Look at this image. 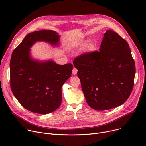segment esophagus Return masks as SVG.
Masks as SVG:
<instances>
[{
    "mask_svg": "<svg viewBox=\"0 0 146 146\" xmlns=\"http://www.w3.org/2000/svg\"><path fill=\"white\" fill-rule=\"evenodd\" d=\"M77 69H76V68H74L73 69V71H72V73L73 74H77Z\"/></svg>",
    "mask_w": 146,
    "mask_h": 146,
    "instance_id": "esophagus-1",
    "label": "esophagus"
}]
</instances>
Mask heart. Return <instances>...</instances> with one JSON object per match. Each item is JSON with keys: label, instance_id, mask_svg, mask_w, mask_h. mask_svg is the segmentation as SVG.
Here are the masks:
<instances>
[{"label": "heart", "instance_id": "obj_1", "mask_svg": "<svg viewBox=\"0 0 146 146\" xmlns=\"http://www.w3.org/2000/svg\"><path fill=\"white\" fill-rule=\"evenodd\" d=\"M87 47H88V48L89 49H91L92 48V46H91V44H88V46H87Z\"/></svg>", "mask_w": 146, "mask_h": 146}]
</instances>
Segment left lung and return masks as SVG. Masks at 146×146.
Wrapping results in <instances>:
<instances>
[{"instance_id":"1","label":"left lung","mask_w":146,"mask_h":146,"mask_svg":"<svg viewBox=\"0 0 146 146\" xmlns=\"http://www.w3.org/2000/svg\"><path fill=\"white\" fill-rule=\"evenodd\" d=\"M87 104L97 111L123 104L134 86L135 63L129 44L116 32L104 34L99 50L84 53L73 60Z\"/></svg>"}]
</instances>
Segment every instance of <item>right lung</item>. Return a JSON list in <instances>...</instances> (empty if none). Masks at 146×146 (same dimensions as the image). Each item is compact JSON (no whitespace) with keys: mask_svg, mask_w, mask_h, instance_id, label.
<instances>
[{"mask_svg":"<svg viewBox=\"0 0 146 146\" xmlns=\"http://www.w3.org/2000/svg\"><path fill=\"white\" fill-rule=\"evenodd\" d=\"M36 41L58 45L59 35L56 31L42 30L25 36L11 54L10 87L24 108L34 113L47 114L56 110L61 105L62 87L70 77L73 65L32 59L30 48Z\"/></svg>","mask_w":146,"mask_h":146,"instance_id":"add662e5","label":"right lung"}]
</instances>
